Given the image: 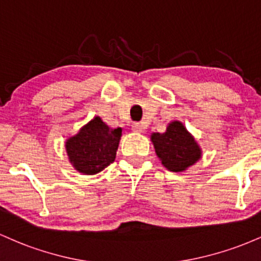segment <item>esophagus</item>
I'll return each instance as SVG.
<instances>
[{"mask_svg": "<svg viewBox=\"0 0 261 261\" xmlns=\"http://www.w3.org/2000/svg\"><path fill=\"white\" fill-rule=\"evenodd\" d=\"M132 128H133V130L137 132V133H142V132L144 130V128H143V125L140 124V123H138V122L134 123L133 127H132Z\"/></svg>", "mask_w": 261, "mask_h": 261, "instance_id": "34e87169", "label": "esophagus"}]
</instances>
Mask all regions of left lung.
I'll use <instances>...</instances> for the list:
<instances>
[{
	"mask_svg": "<svg viewBox=\"0 0 261 261\" xmlns=\"http://www.w3.org/2000/svg\"><path fill=\"white\" fill-rule=\"evenodd\" d=\"M155 153L170 171L180 172L201 158V149L182 123L171 122L164 133L151 134Z\"/></svg>",
	"mask_w": 261,
	"mask_h": 261,
	"instance_id": "8db88e82",
	"label": "left lung"
}]
</instances>
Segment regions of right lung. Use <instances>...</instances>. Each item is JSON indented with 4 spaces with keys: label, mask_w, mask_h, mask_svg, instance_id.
<instances>
[{
    "label": "right lung",
    "mask_w": 261,
    "mask_h": 261,
    "mask_svg": "<svg viewBox=\"0 0 261 261\" xmlns=\"http://www.w3.org/2000/svg\"><path fill=\"white\" fill-rule=\"evenodd\" d=\"M121 136L122 128L113 129L99 117H95L66 140L70 163L83 174H97L115 162Z\"/></svg>",
    "instance_id": "obj_1"
}]
</instances>
